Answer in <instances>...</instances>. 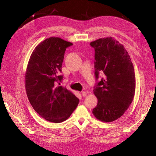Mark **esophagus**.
Wrapping results in <instances>:
<instances>
[{"instance_id": "obj_1", "label": "esophagus", "mask_w": 156, "mask_h": 156, "mask_svg": "<svg viewBox=\"0 0 156 156\" xmlns=\"http://www.w3.org/2000/svg\"><path fill=\"white\" fill-rule=\"evenodd\" d=\"M81 94H82V96H83V97H86V96L87 95V92H85V91H82V92H81Z\"/></svg>"}]
</instances>
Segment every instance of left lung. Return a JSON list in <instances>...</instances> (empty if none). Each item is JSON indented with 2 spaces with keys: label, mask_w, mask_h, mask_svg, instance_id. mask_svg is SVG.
<instances>
[{
  "label": "left lung",
  "mask_w": 156,
  "mask_h": 156,
  "mask_svg": "<svg viewBox=\"0 0 156 156\" xmlns=\"http://www.w3.org/2000/svg\"><path fill=\"white\" fill-rule=\"evenodd\" d=\"M90 45L95 51V77L97 80L99 73L105 75L94 87L98 103L92 113L99 121H114L133 101L135 91L133 63L124 46L111 37L98 39Z\"/></svg>",
  "instance_id": "left-lung-1"
}]
</instances>
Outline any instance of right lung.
<instances>
[{
	"label": "right lung",
	"instance_id": "right-lung-1",
	"mask_svg": "<svg viewBox=\"0 0 156 156\" xmlns=\"http://www.w3.org/2000/svg\"><path fill=\"white\" fill-rule=\"evenodd\" d=\"M72 45L59 37L48 38L36 46L28 62L25 73L28 99L34 110L49 122L66 121L79 103L71 91L57 84L63 78L59 74L65 51Z\"/></svg>",
	"mask_w": 156,
	"mask_h": 156
}]
</instances>
